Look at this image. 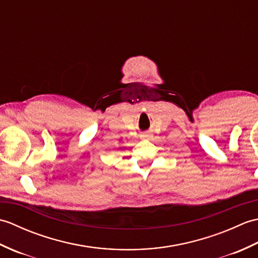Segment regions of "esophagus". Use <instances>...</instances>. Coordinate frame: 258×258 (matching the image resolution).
I'll use <instances>...</instances> for the list:
<instances>
[{
	"mask_svg": "<svg viewBox=\"0 0 258 258\" xmlns=\"http://www.w3.org/2000/svg\"><path fill=\"white\" fill-rule=\"evenodd\" d=\"M145 138H147V135H145Z\"/></svg>",
	"mask_w": 258,
	"mask_h": 258,
	"instance_id": "esophagus-1",
	"label": "esophagus"
}]
</instances>
